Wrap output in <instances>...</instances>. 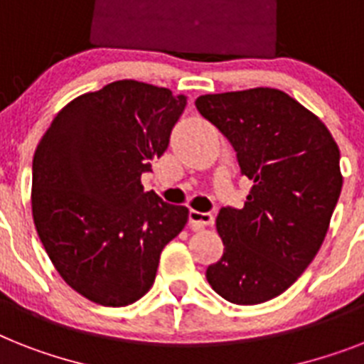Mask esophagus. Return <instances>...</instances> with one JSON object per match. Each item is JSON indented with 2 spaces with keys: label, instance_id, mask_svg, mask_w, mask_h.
I'll return each instance as SVG.
<instances>
[{
  "label": "esophagus",
  "instance_id": "34e87169",
  "mask_svg": "<svg viewBox=\"0 0 364 364\" xmlns=\"http://www.w3.org/2000/svg\"><path fill=\"white\" fill-rule=\"evenodd\" d=\"M188 223H191L192 228H203V226H209V224H213V215L211 213H202V211H194V209H191L188 211Z\"/></svg>",
  "mask_w": 364,
  "mask_h": 364
}]
</instances>
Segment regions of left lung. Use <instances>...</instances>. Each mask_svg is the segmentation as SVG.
Returning <instances> with one entry per match:
<instances>
[{"mask_svg": "<svg viewBox=\"0 0 364 364\" xmlns=\"http://www.w3.org/2000/svg\"><path fill=\"white\" fill-rule=\"evenodd\" d=\"M252 181L241 209L218 211L224 254L205 279L235 305L294 284L320 250L342 191L341 151L327 127L284 91L254 87L196 99Z\"/></svg>", "mask_w": 364, "mask_h": 364, "instance_id": "obj_1", "label": "left lung"}]
</instances>
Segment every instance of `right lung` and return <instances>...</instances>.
<instances>
[{
    "label": "right lung",
    "instance_id": "add662e5",
    "mask_svg": "<svg viewBox=\"0 0 364 364\" xmlns=\"http://www.w3.org/2000/svg\"><path fill=\"white\" fill-rule=\"evenodd\" d=\"M183 95L119 80L65 106L33 156L31 208L41 243L61 279L105 306L149 291L162 249L188 209L141 187L168 149Z\"/></svg>",
    "mask_w": 364,
    "mask_h": 364
}]
</instances>
